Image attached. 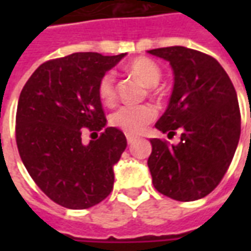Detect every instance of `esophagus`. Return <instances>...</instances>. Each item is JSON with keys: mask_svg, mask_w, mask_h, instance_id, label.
Returning a JSON list of instances; mask_svg holds the SVG:
<instances>
[{"mask_svg": "<svg viewBox=\"0 0 251 251\" xmlns=\"http://www.w3.org/2000/svg\"><path fill=\"white\" fill-rule=\"evenodd\" d=\"M126 140H127V144H131V142L136 140V137L131 136V134H126Z\"/></svg>", "mask_w": 251, "mask_h": 251, "instance_id": "1", "label": "esophagus"}]
</instances>
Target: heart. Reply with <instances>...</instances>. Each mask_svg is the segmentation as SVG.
<instances>
[{
    "instance_id": "1",
    "label": "heart",
    "mask_w": 251,
    "mask_h": 251,
    "mask_svg": "<svg viewBox=\"0 0 251 251\" xmlns=\"http://www.w3.org/2000/svg\"><path fill=\"white\" fill-rule=\"evenodd\" d=\"M126 71L141 80L147 87L156 86L161 79V70L156 63L148 57H137L126 66ZM99 98L104 103H113L117 97L115 76L113 72L102 75L98 84ZM156 118V110L149 104L122 106L110 117L111 125L125 131L126 134H140Z\"/></svg>"
}]
</instances>
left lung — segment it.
<instances>
[{"label":"left lung","mask_w":251,"mask_h":251,"mask_svg":"<svg viewBox=\"0 0 251 251\" xmlns=\"http://www.w3.org/2000/svg\"><path fill=\"white\" fill-rule=\"evenodd\" d=\"M169 62L174 90L156 127L175 134L177 145L152 138L148 167L154 188L179 201L204 198L221 183L241 136L235 88L214 57L185 47L148 51Z\"/></svg>","instance_id":"8db88e82"}]
</instances>
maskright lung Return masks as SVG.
Returning <instances> with one entry per match:
<instances>
[{
	"label": "right lung",
	"instance_id": "1",
	"mask_svg": "<svg viewBox=\"0 0 251 251\" xmlns=\"http://www.w3.org/2000/svg\"><path fill=\"white\" fill-rule=\"evenodd\" d=\"M125 56L77 52L50 60L32 74L20 94V157L39 188L66 208H90L113 189V168L127 142L117 127H106L98 84ZM84 127L102 133L84 146Z\"/></svg>",
	"mask_w": 251,
	"mask_h": 251
}]
</instances>
